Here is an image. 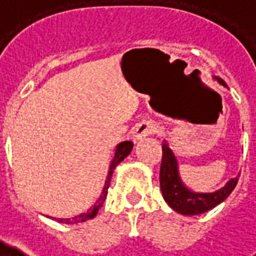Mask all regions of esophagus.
I'll list each match as a JSON object with an SVG mask.
<instances>
[{
  "label": "esophagus",
  "instance_id": "34e87169",
  "mask_svg": "<svg viewBox=\"0 0 256 256\" xmlns=\"http://www.w3.org/2000/svg\"><path fill=\"white\" fill-rule=\"evenodd\" d=\"M156 124L152 122H141L138 123L133 130V138L134 141H140V140L145 138L146 136H150L155 132Z\"/></svg>",
  "mask_w": 256,
  "mask_h": 256
}]
</instances>
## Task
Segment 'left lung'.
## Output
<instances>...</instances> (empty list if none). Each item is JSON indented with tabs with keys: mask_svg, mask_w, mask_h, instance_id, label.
Returning a JSON list of instances; mask_svg holds the SVG:
<instances>
[{
	"mask_svg": "<svg viewBox=\"0 0 256 256\" xmlns=\"http://www.w3.org/2000/svg\"><path fill=\"white\" fill-rule=\"evenodd\" d=\"M220 84L226 86L225 82L218 78ZM163 156L160 164V189L162 194L166 203L182 215H198L203 214L208 210L214 208L215 206L222 203L232 190L236 188L238 177L232 178L224 188L218 189L212 193H196L188 189L181 181L178 172V162L170 150L166 141L162 145Z\"/></svg>",
	"mask_w": 256,
	"mask_h": 256,
	"instance_id": "obj_1",
	"label": "left lung"
}]
</instances>
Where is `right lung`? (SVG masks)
Instances as JSON below:
<instances>
[{
  "mask_svg": "<svg viewBox=\"0 0 256 256\" xmlns=\"http://www.w3.org/2000/svg\"><path fill=\"white\" fill-rule=\"evenodd\" d=\"M133 150V142L132 141H123L120 144L116 146V150H115V156H114V159L111 162V166H110V172H108V176H106V185H104V189H102V192H101L100 198L96 202V204L93 207H90L86 212L84 214L78 215V216H74L72 220L71 218H67V220H58V222H62V224H78V222H84V220H92V218H94L96 214L98 212V210L102 206V203L106 202V193H108V188H110V182H111V177H112V172H114V168L120 163V162L126 158V156L132 152Z\"/></svg>",
  "mask_w": 256,
  "mask_h": 256,
  "instance_id": "right-lung-1",
  "label": "right lung"
}]
</instances>
